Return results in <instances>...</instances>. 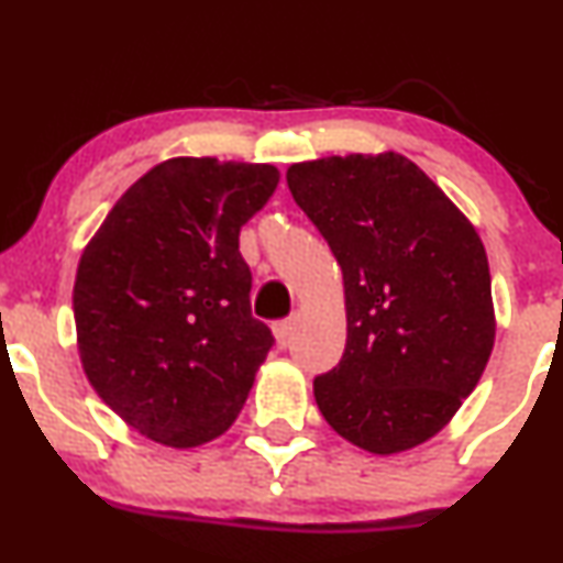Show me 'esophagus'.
I'll return each mask as SVG.
<instances>
[{"mask_svg":"<svg viewBox=\"0 0 563 563\" xmlns=\"http://www.w3.org/2000/svg\"><path fill=\"white\" fill-rule=\"evenodd\" d=\"M294 328H296V320H294V318L275 322V325H273V333H275L277 344L286 346V344H288V339H290V333H294Z\"/></svg>","mask_w":563,"mask_h":563,"instance_id":"34e87169","label":"esophagus"}]
</instances>
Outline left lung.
<instances>
[{"mask_svg": "<svg viewBox=\"0 0 563 563\" xmlns=\"http://www.w3.org/2000/svg\"><path fill=\"white\" fill-rule=\"evenodd\" d=\"M286 179L344 275V357L314 378L322 418L373 455L429 442L493 354V283L479 232L394 151L301 161Z\"/></svg>", "mask_w": 563, "mask_h": 563, "instance_id": "left-lung-1", "label": "left lung"}]
</instances>
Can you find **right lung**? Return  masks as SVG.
Masks as SVG:
<instances>
[{
    "label": "right lung",
    "mask_w": 563,
    "mask_h": 563,
    "mask_svg": "<svg viewBox=\"0 0 563 563\" xmlns=\"http://www.w3.org/2000/svg\"><path fill=\"white\" fill-rule=\"evenodd\" d=\"M280 183L273 164L169 158L115 200L74 283L89 384L119 418L166 448L230 429L273 333L251 318L241 228Z\"/></svg>",
    "instance_id": "add662e5"
}]
</instances>
